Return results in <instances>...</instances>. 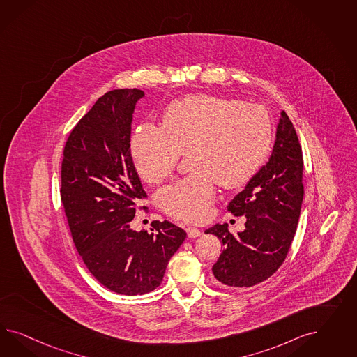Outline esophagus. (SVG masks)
<instances>
[{
    "instance_id": "esophagus-1",
    "label": "esophagus",
    "mask_w": 357,
    "mask_h": 357,
    "mask_svg": "<svg viewBox=\"0 0 357 357\" xmlns=\"http://www.w3.org/2000/svg\"><path fill=\"white\" fill-rule=\"evenodd\" d=\"M185 231H187V236H188V238H196L199 237V236H202V230H200V229H197V227H187V229H185Z\"/></svg>"
}]
</instances>
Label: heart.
<instances>
[{
  "label": "heart",
  "mask_w": 357,
  "mask_h": 357,
  "mask_svg": "<svg viewBox=\"0 0 357 357\" xmlns=\"http://www.w3.org/2000/svg\"><path fill=\"white\" fill-rule=\"evenodd\" d=\"M162 120V127L145 121L133 132L132 160L142 181L157 184L174 173L182 154H190L194 173L160 192L163 212L190 224L209 215L216 182L236 188L259 170L273 137L266 108L231 98H183L166 108Z\"/></svg>",
  "instance_id": "1"
}]
</instances>
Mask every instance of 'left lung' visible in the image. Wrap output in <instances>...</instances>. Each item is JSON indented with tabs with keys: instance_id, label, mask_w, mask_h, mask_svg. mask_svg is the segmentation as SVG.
I'll use <instances>...</instances> for the list:
<instances>
[{
	"instance_id": "8db88e82",
	"label": "left lung",
	"mask_w": 357,
	"mask_h": 357,
	"mask_svg": "<svg viewBox=\"0 0 357 357\" xmlns=\"http://www.w3.org/2000/svg\"><path fill=\"white\" fill-rule=\"evenodd\" d=\"M303 173L300 141L292 121L281 111L268 162L227 206L233 216H246V229L233 236L227 224H217L206 231L217 236L225 248L212 267L218 284L254 287L279 270L300 218Z\"/></svg>"
}]
</instances>
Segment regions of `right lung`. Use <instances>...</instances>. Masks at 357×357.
<instances>
[{
    "label": "right lung",
    "instance_id": "right-lung-1",
    "mask_svg": "<svg viewBox=\"0 0 357 357\" xmlns=\"http://www.w3.org/2000/svg\"><path fill=\"white\" fill-rule=\"evenodd\" d=\"M142 97L119 89L99 98L70 132L61 162V203L77 251L102 285L124 296L154 291L187 236L169 221L151 233L130 227L137 200L146 199L130 155L132 114Z\"/></svg>",
    "mask_w": 357,
    "mask_h": 357
}]
</instances>
